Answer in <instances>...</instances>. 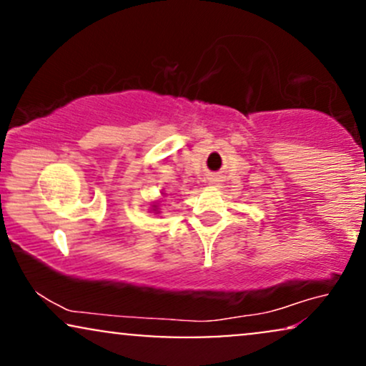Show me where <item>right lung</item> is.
I'll use <instances>...</instances> for the list:
<instances>
[{"instance_id":"right-lung-1","label":"right lung","mask_w":366,"mask_h":366,"mask_svg":"<svg viewBox=\"0 0 366 366\" xmlns=\"http://www.w3.org/2000/svg\"><path fill=\"white\" fill-rule=\"evenodd\" d=\"M154 208H157V207H154Z\"/></svg>"}]
</instances>
